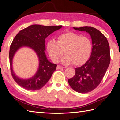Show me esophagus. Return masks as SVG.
<instances>
[{
    "instance_id": "obj_1",
    "label": "esophagus",
    "mask_w": 120,
    "mask_h": 120,
    "mask_svg": "<svg viewBox=\"0 0 120 120\" xmlns=\"http://www.w3.org/2000/svg\"><path fill=\"white\" fill-rule=\"evenodd\" d=\"M62 68H64V67L61 66L60 65H57V70H60V69H62Z\"/></svg>"
}]
</instances>
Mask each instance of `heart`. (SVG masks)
Masks as SVG:
<instances>
[{
    "mask_svg": "<svg viewBox=\"0 0 120 120\" xmlns=\"http://www.w3.org/2000/svg\"><path fill=\"white\" fill-rule=\"evenodd\" d=\"M93 49V44L89 37L73 32H66L58 36L57 41H48L47 49L50 58L55 63L62 59L64 64L72 63L81 65L89 58Z\"/></svg>",
    "mask_w": 120,
    "mask_h": 120,
    "instance_id": "1",
    "label": "heart"
}]
</instances>
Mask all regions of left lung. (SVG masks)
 <instances>
[{
    "label": "left lung",
    "mask_w": 120,
    "mask_h": 120,
    "mask_svg": "<svg viewBox=\"0 0 120 120\" xmlns=\"http://www.w3.org/2000/svg\"><path fill=\"white\" fill-rule=\"evenodd\" d=\"M74 29L89 33L93 44L89 60L83 66L75 68L74 76L68 79L69 84L75 91L86 93L93 91L101 82L110 63V46L106 37L94 27Z\"/></svg>",
    "instance_id": "obj_1"
}]
</instances>
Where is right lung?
<instances>
[{"label":"right lung","mask_w":120,"mask_h":120,"mask_svg":"<svg viewBox=\"0 0 120 120\" xmlns=\"http://www.w3.org/2000/svg\"><path fill=\"white\" fill-rule=\"evenodd\" d=\"M60 26H46L33 25L20 30L15 37L9 50L10 71L15 81L25 89L36 91L41 89L51 77L56 70L57 65L48 60L45 54V41L48 35L62 28ZM23 46L30 47L37 52L39 58V68L33 78L27 80L19 78L14 74L12 68V58L19 48Z\"/></svg>","instance_id":"add662e5"}]
</instances>
